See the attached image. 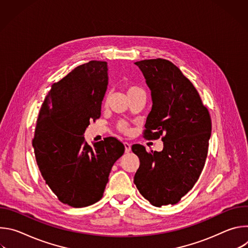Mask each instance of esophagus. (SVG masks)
<instances>
[{
    "label": "esophagus",
    "mask_w": 248,
    "mask_h": 248,
    "mask_svg": "<svg viewBox=\"0 0 248 248\" xmlns=\"http://www.w3.org/2000/svg\"><path fill=\"white\" fill-rule=\"evenodd\" d=\"M124 151H125V153H128V152L130 151V149H131V144H130L129 142H124Z\"/></svg>",
    "instance_id": "34e87169"
}]
</instances>
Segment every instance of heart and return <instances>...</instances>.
Masks as SVG:
<instances>
[{"instance_id": "b5f03b06", "label": "heart", "mask_w": 248, "mask_h": 248, "mask_svg": "<svg viewBox=\"0 0 248 248\" xmlns=\"http://www.w3.org/2000/svg\"><path fill=\"white\" fill-rule=\"evenodd\" d=\"M140 91H142V90H141L139 87H136V86H129V87L127 88V95L132 94V93H135V92H140ZM119 127H120V129H121L122 131H124V132H127V131H128V126H127V124H126L125 123H124V122H122V123L119 124Z\"/></svg>"}]
</instances>
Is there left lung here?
Masks as SVG:
<instances>
[{"mask_svg":"<svg viewBox=\"0 0 248 248\" xmlns=\"http://www.w3.org/2000/svg\"><path fill=\"white\" fill-rule=\"evenodd\" d=\"M151 91L152 109L144 135H161L163 150L147 152L140 144L131 149L140 165L134 184L152 205H173L195 185L205 165L211 119L201 98L181 69L164 59L134 62Z\"/></svg>","mask_w":248,"mask_h":248,"instance_id":"left-lung-1","label":"left lung"}]
</instances>
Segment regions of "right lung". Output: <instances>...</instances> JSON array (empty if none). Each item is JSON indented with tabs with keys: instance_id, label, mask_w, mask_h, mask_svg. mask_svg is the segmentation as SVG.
<instances>
[{
	"instance_id": "obj_1",
	"label": "right lung",
	"mask_w": 248,
	"mask_h": 248,
	"mask_svg": "<svg viewBox=\"0 0 248 248\" xmlns=\"http://www.w3.org/2000/svg\"><path fill=\"white\" fill-rule=\"evenodd\" d=\"M107 62L91 61L52 85L32 141L46 184L58 199L76 208L99 201L124 144L107 137L90 146L84 132L101 115L108 86Z\"/></svg>"
}]
</instances>
